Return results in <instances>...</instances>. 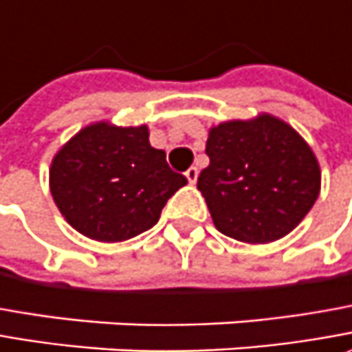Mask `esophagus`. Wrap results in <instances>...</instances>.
Here are the masks:
<instances>
[{
	"label": "esophagus",
	"mask_w": 352,
	"mask_h": 352,
	"mask_svg": "<svg viewBox=\"0 0 352 352\" xmlns=\"http://www.w3.org/2000/svg\"><path fill=\"white\" fill-rule=\"evenodd\" d=\"M185 177H187L190 185H195V183H197V179H199V169H197V167H188L187 171H185Z\"/></svg>",
	"instance_id": "1"
}]
</instances>
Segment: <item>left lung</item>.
<instances>
[{
	"label": "left lung",
	"instance_id": "obj_1",
	"mask_svg": "<svg viewBox=\"0 0 352 352\" xmlns=\"http://www.w3.org/2000/svg\"><path fill=\"white\" fill-rule=\"evenodd\" d=\"M197 187L214 226L245 243L292 232L320 195V165L292 126L271 115L222 122L206 142Z\"/></svg>",
	"mask_w": 352,
	"mask_h": 352
}]
</instances>
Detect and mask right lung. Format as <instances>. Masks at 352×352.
Wrapping results in <instances>:
<instances>
[{
	"label": "right lung",
	"mask_w": 352,
	"mask_h": 352,
	"mask_svg": "<svg viewBox=\"0 0 352 352\" xmlns=\"http://www.w3.org/2000/svg\"><path fill=\"white\" fill-rule=\"evenodd\" d=\"M148 136L146 126L99 122L56 153L50 192L79 234L107 243L138 236L157 224L165 202L187 185Z\"/></svg>",
	"instance_id": "obj_1"
}]
</instances>
